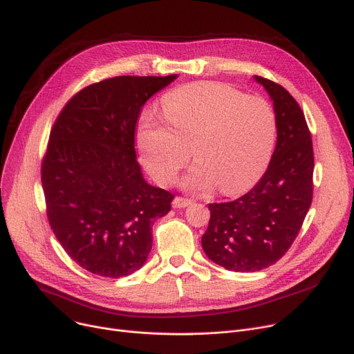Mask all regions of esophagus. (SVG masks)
<instances>
[{
    "mask_svg": "<svg viewBox=\"0 0 354 354\" xmlns=\"http://www.w3.org/2000/svg\"><path fill=\"white\" fill-rule=\"evenodd\" d=\"M192 201L188 198H182V196H175V199L172 201V207L174 208H187L188 205H191Z\"/></svg>",
    "mask_w": 354,
    "mask_h": 354,
    "instance_id": "34e87169",
    "label": "esophagus"
}]
</instances>
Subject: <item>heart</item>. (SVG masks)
Here are the masks:
<instances>
[{
    "label": "heart",
    "instance_id": "b5f03b06",
    "mask_svg": "<svg viewBox=\"0 0 354 354\" xmlns=\"http://www.w3.org/2000/svg\"><path fill=\"white\" fill-rule=\"evenodd\" d=\"M163 118H142L138 145L152 176L172 182L191 159L198 162L183 188L244 192L261 176L277 140V116L263 97L216 82L172 90L162 99Z\"/></svg>",
    "mask_w": 354,
    "mask_h": 354
}]
</instances>
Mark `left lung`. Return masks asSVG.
Listing matches in <instances>:
<instances>
[{
	"label": "left lung",
	"instance_id": "left-lung-1",
	"mask_svg": "<svg viewBox=\"0 0 354 354\" xmlns=\"http://www.w3.org/2000/svg\"><path fill=\"white\" fill-rule=\"evenodd\" d=\"M272 100L277 145L263 178L245 195L209 203L202 248L215 264L252 272L275 264L291 247L313 199L314 155L299 103L280 84L254 76Z\"/></svg>",
	"mask_w": 354,
	"mask_h": 354
}]
</instances>
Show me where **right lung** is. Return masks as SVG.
Instances as JSON below:
<instances>
[{
  "mask_svg": "<svg viewBox=\"0 0 354 354\" xmlns=\"http://www.w3.org/2000/svg\"><path fill=\"white\" fill-rule=\"evenodd\" d=\"M178 76H119L90 84L55 120L41 165L47 216L82 268L119 278L142 268L153 221L174 195L149 185L135 151L143 104Z\"/></svg>",
  "mask_w": 354,
  "mask_h": 354,
  "instance_id": "1",
  "label": "right lung"
}]
</instances>
